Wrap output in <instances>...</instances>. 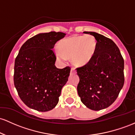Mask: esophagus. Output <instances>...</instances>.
I'll return each mask as SVG.
<instances>
[{
  "instance_id": "34e87169",
  "label": "esophagus",
  "mask_w": 135,
  "mask_h": 135,
  "mask_svg": "<svg viewBox=\"0 0 135 135\" xmlns=\"http://www.w3.org/2000/svg\"><path fill=\"white\" fill-rule=\"evenodd\" d=\"M76 71V69L74 68H72L71 69V74H75Z\"/></svg>"
}]
</instances>
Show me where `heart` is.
I'll use <instances>...</instances> for the list:
<instances>
[{"label": "heart", "mask_w": 135, "mask_h": 135, "mask_svg": "<svg viewBox=\"0 0 135 135\" xmlns=\"http://www.w3.org/2000/svg\"><path fill=\"white\" fill-rule=\"evenodd\" d=\"M96 40L93 36H73L62 40L59 44L56 55L60 60L71 57L73 62L80 66L87 64L93 57L96 49Z\"/></svg>", "instance_id": "heart-1"}]
</instances>
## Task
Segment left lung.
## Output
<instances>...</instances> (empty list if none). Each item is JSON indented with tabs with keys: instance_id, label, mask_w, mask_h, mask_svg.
<instances>
[{
	"instance_id": "8db88e82",
	"label": "left lung",
	"mask_w": 135,
	"mask_h": 135,
	"mask_svg": "<svg viewBox=\"0 0 135 135\" xmlns=\"http://www.w3.org/2000/svg\"><path fill=\"white\" fill-rule=\"evenodd\" d=\"M97 41L92 59L76 68L80 81L78 96L87 108L98 111L115 101L124 83V62L119 48L112 39L94 32H84Z\"/></svg>"
}]
</instances>
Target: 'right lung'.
Instances as JSON below:
<instances>
[{
  "mask_svg": "<svg viewBox=\"0 0 135 135\" xmlns=\"http://www.w3.org/2000/svg\"><path fill=\"white\" fill-rule=\"evenodd\" d=\"M66 36L63 32L41 33L28 39L15 59L14 84L22 101L39 112L55 108L71 68L58 69L53 48Z\"/></svg>",
  "mask_w": 135,
  "mask_h": 135,
  "instance_id": "1",
  "label": "right lung"
}]
</instances>
